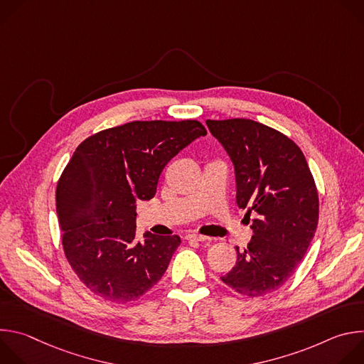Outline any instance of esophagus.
<instances>
[{"label": "esophagus", "mask_w": 364, "mask_h": 364, "mask_svg": "<svg viewBox=\"0 0 364 364\" xmlns=\"http://www.w3.org/2000/svg\"><path fill=\"white\" fill-rule=\"evenodd\" d=\"M187 240H196V242H204V240H210L209 236H204V235H197V233H188L186 236Z\"/></svg>", "instance_id": "34e87169"}]
</instances>
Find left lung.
I'll return each instance as SVG.
<instances>
[{
    "mask_svg": "<svg viewBox=\"0 0 364 364\" xmlns=\"http://www.w3.org/2000/svg\"><path fill=\"white\" fill-rule=\"evenodd\" d=\"M235 166L236 203L256 219L247 247L222 281L246 296L279 289L298 269L318 225V191L299 146L245 118L207 119ZM245 216V218H246Z\"/></svg>",
    "mask_w": 364,
    "mask_h": 364,
    "instance_id": "1",
    "label": "left lung"
}]
</instances>
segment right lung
I'll return each instance as SVG.
<instances>
[{"label": "right lung", "mask_w": 364, "mask_h": 364, "mask_svg": "<svg viewBox=\"0 0 364 364\" xmlns=\"http://www.w3.org/2000/svg\"><path fill=\"white\" fill-rule=\"evenodd\" d=\"M207 134L198 121H134L86 138L56 188L68 262L96 295L131 302L157 284L180 246L177 235L135 240L136 203L157 191L167 163Z\"/></svg>", "instance_id": "right-lung-1"}]
</instances>
